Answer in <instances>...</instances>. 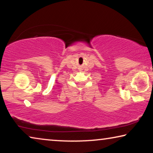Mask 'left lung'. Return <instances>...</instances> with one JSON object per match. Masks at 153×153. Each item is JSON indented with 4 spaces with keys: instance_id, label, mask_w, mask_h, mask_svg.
Listing matches in <instances>:
<instances>
[{
    "instance_id": "left-lung-1",
    "label": "left lung",
    "mask_w": 153,
    "mask_h": 153,
    "mask_svg": "<svg viewBox=\"0 0 153 153\" xmlns=\"http://www.w3.org/2000/svg\"><path fill=\"white\" fill-rule=\"evenodd\" d=\"M152 85H153V82H152Z\"/></svg>"
}]
</instances>
